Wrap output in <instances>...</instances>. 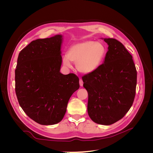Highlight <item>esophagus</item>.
Instances as JSON below:
<instances>
[{
	"mask_svg": "<svg viewBox=\"0 0 153 153\" xmlns=\"http://www.w3.org/2000/svg\"><path fill=\"white\" fill-rule=\"evenodd\" d=\"M79 84H80V85L82 87L83 86V84H84V82H83V80L82 79H80V81H79Z\"/></svg>",
	"mask_w": 153,
	"mask_h": 153,
	"instance_id": "1",
	"label": "esophagus"
}]
</instances>
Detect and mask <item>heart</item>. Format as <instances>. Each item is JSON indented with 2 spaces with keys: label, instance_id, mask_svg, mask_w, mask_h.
I'll return each instance as SVG.
<instances>
[{
  "label": "heart",
  "instance_id": "b5f03b06",
  "mask_svg": "<svg viewBox=\"0 0 153 153\" xmlns=\"http://www.w3.org/2000/svg\"><path fill=\"white\" fill-rule=\"evenodd\" d=\"M106 53L105 46L100 42L85 41L72 45L67 56L62 57V63L71 68V62L76 64L77 70L84 74L94 71L102 62Z\"/></svg>",
  "mask_w": 153,
  "mask_h": 153
}]
</instances>
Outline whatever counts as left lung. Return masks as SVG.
Instances as JSON below:
<instances>
[{"instance_id": "1", "label": "left lung", "mask_w": 153, "mask_h": 153, "mask_svg": "<svg viewBox=\"0 0 153 153\" xmlns=\"http://www.w3.org/2000/svg\"><path fill=\"white\" fill-rule=\"evenodd\" d=\"M108 45L104 63L82 77L88 92L87 112L94 123L110 125L130 109L136 94L137 73L132 55L115 39Z\"/></svg>"}]
</instances>
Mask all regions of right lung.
Instances as JSON below:
<instances>
[{"instance_id":"1","label":"right lung","mask_w":153,"mask_h":153,"mask_svg":"<svg viewBox=\"0 0 153 153\" xmlns=\"http://www.w3.org/2000/svg\"><path fill=\"white\" fill-rule=\"evenodd\" d=\"M62 36L38 39L20 51L15 69V92L24 112L42 125L59 123L68 101L79 89L74 73L60 72Z\"/></svg>"}]
</instances>
